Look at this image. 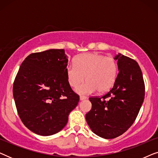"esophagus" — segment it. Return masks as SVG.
Masks as SVG:
<instances>
[{
    "mask_svg": "<svg viewBox=\"0 0 158 158\" xmlns=\"http://www.w3.org/2000/svg\"><path fill=\"white\" fill-rule=\"evenodd\" d=\"M86 98H87V97H86V96H80V100H81V101L85 100Z\"/></svg>",
    "mask_w": 158,
    "mask_h": 158,
    "instance_id": "34e87169",
    "label": "esophagus"
}]
</instances>
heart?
Returning a JSON list of instances; mask_svg holds the SVG:
<instances>
[{"instance_id":"1","label":"heart","mask_w":158,"mask_h":158,"mask_svg":"<svg viewBox=\"0 0 158 158\" xmlns=\"http://www.w3.org/2000/svg\"><path fill=\"white\" fill-rule=\"evenodd\" d=\"M68 82L80 94H91L97 90L105 94L113 87L118 76V64L113 57L97 53L82 54L74 59V64L65 70Z\"/></svg>"}]
</instances>
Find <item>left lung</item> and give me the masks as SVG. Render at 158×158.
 <instances>
[{
    "mask_svg": "<svg viewBox=\"0 0 158 158\" xmlns=\"http://www.w3.org/2000/svg\"><path fill=\"white\" fill-rule=\"evenodd\" d=\"M118 74L113 88L102 97H90L92 108L86 114L88 126L104 139H114L124 133L135 122L144 98L142 73L135 60L119 53Z\"/></svg>",
    "mask_w": 158,
    "mask_h": 158,
    "instance_id": "obj_1",
    "label": "left lung"
}]
</instances>
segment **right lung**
Listing matches in <instances>:
<instances>
[{
    "label": "right lung",
    "instance_id": "right-lung-1",
    "mask_svg": "<svg viewBox=\"0 0 158 158\" xmlns=\"http://www.w3.org/2000/svg\"><path fill=\"white\" fill-rule=\"evenodd\" d=\"M68 62L64 49H51L31 54L21 64L13 94L23 124L36 135L61 131L79 102L67 80Z\"/></svg>",
    "mask_w": 158,
    "mask_h": 158
}]
</instances>
